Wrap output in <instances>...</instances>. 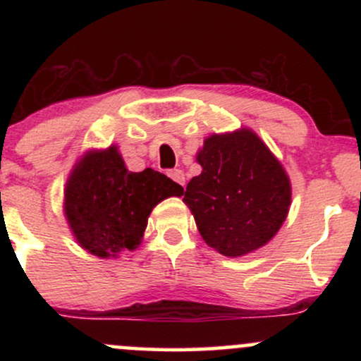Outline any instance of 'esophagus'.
<instances>
[{"label":"esophagus","instance_id":"obj_1","mask_svg":"<svg viewBox=\"0 0 361 361\" xmlns=\"http://www.w3.org/2000/svg\"><path fill=\"white\" fill-rule=\"evenodd\" d=\"M168 176L178 185H185V173L181 169H169Z\"/></svg>","mask_w":361,"mask_h":361}]
</instances>
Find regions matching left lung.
<instances>
[{"label":"left lung","mask_w":361,"mask_h":361,"mask_svg":"<svg viewBox=\"0 0 361 361\" xmlns=\"http://www.w3.org/2000/svg\"><path fill=\"white\" fill-rule=\"evenodd\" d=\"M202 173L183 202L204 241L229 258L259 250L288 214L292 186L280 161L250 128L214 134L197 154Z\"/></svg>","instance_id":"obj_1"}]
</instances>
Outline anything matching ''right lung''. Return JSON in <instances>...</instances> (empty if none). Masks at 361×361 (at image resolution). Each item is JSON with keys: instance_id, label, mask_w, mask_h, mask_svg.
Masks as SVG:
<instances>
[{"instance_id": "add662e5", "label": "right lung", "mask_w": 361, "mask_h": 361, "mask_svg": "<svg viewBox=\"0 0 361 361\" xmlns=\"http://www.w3.org/2000/svg\"><path fill=\"white\" fill-rule=\"evenodd\" d=\"M183 186L154 169L132 173L117 146L88 151L74 164L64 190V214L82 250L117 258L142 241L152 209Z\"/></svg>"}]
</instances>
